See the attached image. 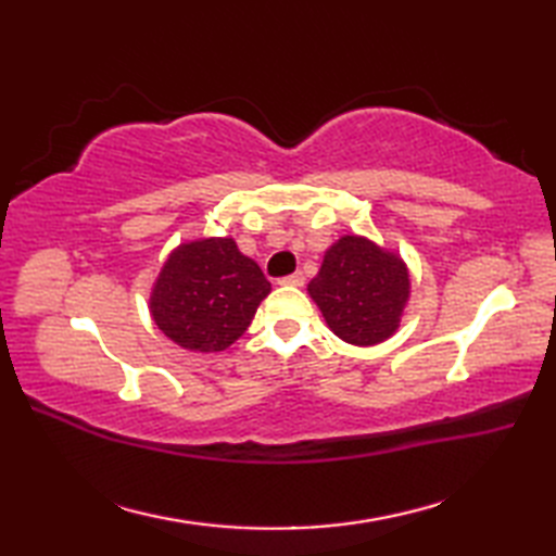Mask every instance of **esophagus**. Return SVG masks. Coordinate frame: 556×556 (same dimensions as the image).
Segmentation results:
<instances>
[{"mask_svg": "<svg viewBox=\"0 0 556 556\" xmlns=\"http://www.w3.org/2000/svg\"><path fill=\"white\" fill-rule=\"evenodd\" d=\"M303 281H305L303 271H293V275H289V277H281L279 285L281 287H303Z\"/></svg>", "mask_w": 556, "mask_h": 556, "instance_id": "1", "label": "esophagus"}]
</instances>
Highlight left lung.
Returning a JSON list of instances; mask_svg holds the SVG:
<instances>
[{
	"instance_id": "obj_1",
	"label": "left lung",
	"mask_w": 556,
	"mask_h": 556,
	"mask_svg": "<svg viewBox=\"0 0 556 556\" xmlns=\"http://www.w3.org/2000/svg\"><path fill=\"white\" fill-rule=\"evenodd\" d=\"M308 293L341 341L377 346L401 325L410 299V269L396 251L368 236L344 233L325 251Z\"/></svg>"
}]
</instances>
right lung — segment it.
<instances>
[{
	"label": "right lung",
	"mask_w": 556,
	"mask_h": 556,
	"mask_svg": "<svg viewBox=\"0 0 556 556\" xmlns=\"http://www.w3.org/2000/svg\"><path fill=\"white\" fill-rule=\"evenodd\" d=\"M269 291L263 269L231 236H207L184 241L167 255L148 308L176 346L219 353L245 332Z\"/></svg>",
	"instance_id": "1"
}]
</instances>
